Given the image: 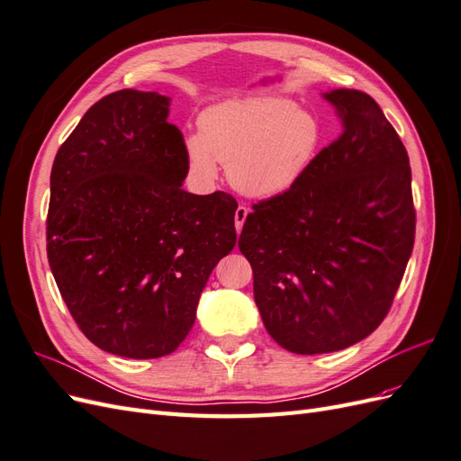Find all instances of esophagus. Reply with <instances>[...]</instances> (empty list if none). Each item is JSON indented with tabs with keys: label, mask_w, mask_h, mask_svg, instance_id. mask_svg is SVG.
Segmentation results:
<instances>
[{
	"label": "esophagus",
	"mask_w": 461,
	"mask_h": 461,
	"mask_svg": "<svg viewBox=\"0 0 461 461\" xmlns=\"http://www.w3.org/2000/svg\"><path fill=\"white\" fill-rule=\"evenodd\" d=\"M248 213H249V209H248L246 205H239V207H236V212H234V225H236V230H239V232H240L242 227H244Z\"/></svg>",
	"instance_id": "esophagus-1"
}]
</instances>
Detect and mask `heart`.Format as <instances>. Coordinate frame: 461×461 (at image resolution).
Listing matches in <instances>:
<instances>
[{"label":"heart","instance_id":"1","mask_svg":"<svg viewBox=\"0 0 461 461\" xmlns=\"http://www.w3.org/2000/svg\"><path fill=\"white\" fill-rule=\"evenodd\" d=\"M315 115L283 97H249L207 109L200 134L186 140L194 173L217 176L229 165L230 185L246 196L273 198L294 186L321 146Z\"/></svg>","mask_w":461,"mask_h":461}]
</instances>
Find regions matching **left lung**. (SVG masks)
I'll list each match as a JSON object with an SVG mask.
<instances>
[{"label":"left lung","mask_w":461,"mask_h":461,"mask_svg":"<svg viewBox=\"0 0 461 461\" xmlns=\"http://www.w3.org/2000/svg\"><path fill=\"white\" fill-rule=\"evenodd\" d=\"M342 119L298 183L261 200L239 239L263 325L285 350H344L383 323L415 240L408 151L371 95L325 94Z\"/></svg>","instance_id":"left-lung-1"}]
</instances>
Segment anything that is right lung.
I'll list each match as a JSON object with an SVG mask.
<instances>
[{"label": "right lung", "mask_w": 461, "mask_h": 461, "mask_svg": "<svg viewBox=\"0 0 461 461\" xmlns=\"http://www.w3.org/2000/svg\"><path fill=\"white\" fill-rule=\"evenodd\" d=\"M169 97L95 102L55 156L48 261L75 323L102 350L151 359L190 332L202 290L236 244L227 192L196 196Z\"/></svg>", "instance_id": "1"}]
</instances>
